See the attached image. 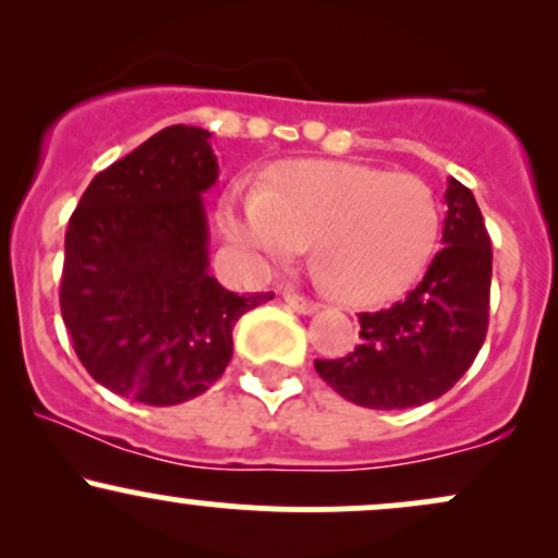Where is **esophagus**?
Returning <instances> with one entry per match:
<instances>
[{
  "label": "esophagus",
  "mask_w": 558,
  "mask_h": 558,
  "mask_svg": "<svg viewBox=\"0 0 558 558\" xmlns=\"http://www.w3.org/2000/svg\"><path fill=\"white\" fill-rule=\"evenodd\" d=\"M286 304L291 306L293 312H301V315H312V312H317V304L315 301H310L306 296H301V293H286Z\"/></svg>",
  "instance_id": "esophagus-1"
}]
</instances>
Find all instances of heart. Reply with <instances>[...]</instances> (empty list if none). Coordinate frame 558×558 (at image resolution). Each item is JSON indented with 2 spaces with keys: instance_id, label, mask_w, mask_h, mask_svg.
<instances>
[{
  "instance_id": "b5f03b06",
  "label": "heart",
  "mask_w": 558,
  "mask_h": 558,
  "mask_svg": "<svg viewBox=\"0 0 558 558\" xmlns=\"http://www.w3.org/2000/svg\"><path fill=\"white\" fill-rule=\"evenodd\" d=\"M220 228L259 272L312 239L319 283L349 304H377L422 272L440 213L417 175L299 159L272 168L262 185H233L220 204Z\"/></svg>"
}]
</instances>
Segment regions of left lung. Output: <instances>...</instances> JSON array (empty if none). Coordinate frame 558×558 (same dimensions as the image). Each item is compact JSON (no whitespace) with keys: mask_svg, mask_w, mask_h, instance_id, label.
Returning a JSON list of instances; mask_svg holds the SVG:
<instances>
[{"mask_svg":"<svg viewBox=\"0 0 558 558\" xmlns=\"http://www.w3.org/2000/svg\"><path fill=\"white\" fill-rule=\"evenodd\" d=\"M444 248L390 310L362 312V343L315 369L345 401L409 409L440 399L475 362L488 332L493 248L472 191L448 178Z\"/></svg>","mask_w":558,"mask_h":558,"instance_id":"1","label":"left lung"}]
</instances>
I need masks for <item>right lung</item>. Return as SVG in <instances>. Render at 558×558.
<instances>
[{
    "label": "right lung",
    "instance_id": "add662e5",
    "mask_svg": "<svg viewBox=\"0 0 558 558\" xmlns=\"http://www.w3.org/2000/svg\"><path fill=\"white\" fill-rule=\"evenodd\" d=\"M209 138L194 125L155 133L88 183L68 222L60 310L75 354L99 386L149 407L220 380L233 325L275 296H239L209 275Z\"/></svg>",
    "mask_w": 558,
    "mask_h": 558
}]
</instances>
